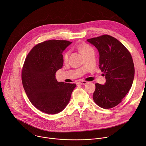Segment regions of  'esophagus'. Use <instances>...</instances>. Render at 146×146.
Here are the masks:
<instances>
[{
    "mask_svg": "<svg viewBox=\"0 0 146 146\" xmlns=\"http://www.w3.org/2000/svg\"><path fill=\"white\" fill-rule=\"evenodd\" d=\"M77 84H80V85H85L86 84H87V82L85 81H80L79 82H78Z\"/></svg>",
    "mask_w": 146,
    "mask_h": 146,
    "instance_id": "obj_1",
    "label": "esophagus"
}]
</instances>
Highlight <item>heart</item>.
I'll return each mask as SVG.
<instances>
[{
  "mask_svg": "<svg viewBox=\"0 0 146 146\" xmlns=\"http://www.w3.org/2000/svg\"><path fill=\"white\" fill-rule=\"evenodd\" d=\"M78 49L80 50V52L82 53V54L85 57V56L89 53V52H91V51L93 50L92 48L91 47H90L89 46H88V44H80L79 46H78ZM69 52H66L64 54V62H67L68 60V57H69Z\"/></svg>",
  "mask_w": 146,
  "mask_h": 146,
  "instance_id": "b5f03b06",
  "label": "heart"
}]
</instances>
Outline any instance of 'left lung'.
I'll list each match as a JSON object with an SVG mask.
<instances>
[{"mask_svg": "<svg viewBox=\"0 0 146 146\" xmlns=\"http://www.w3.org/2000/svg\"><path fill=\"white\" fill-rule=\"evenodd\" d=\"M87 41L98 50L99 68L106 78L104 85L95 84L93 99L100 108H112L121 102L132 86L134 66L131 55L123 44L109 35Z\"/></svg>", "mask_w": 146, "mask_h": 146, "instance_id": "1", "label": "left lung"}]
</instances>
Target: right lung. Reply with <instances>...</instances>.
Masks as SVG:
<instances>
[{"label":"right lung","mask_w":146,"mask_h":146,"mask_svg":"<svg viewBox=\"0 0 146 146\" xmlns=\"http://www.w3.org/2000/svg\"><path fill=\"white\" fill-rule=\"evenodd\" d=\"M72 43L51 40L38 44L30 51L21 72L25 91L31 103L47 114H57L68 104L75 84L58 82L55 73L64 62L62 52Z\"/></svg>","instance_id":"obj_1"}]
</instances>
